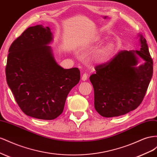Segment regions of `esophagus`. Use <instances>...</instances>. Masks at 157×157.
<instances>
[{
  "mask_svg": "<svg viewBox=\"0 0 157 157\" xmlns=\"http://www.w3.org/2000/svg\"><path fill=\"white\" fill-rule=\"evenodd\" d=\"M88 77H89V75L87 73H84L82 75V79L83 80V81H86V80L87 79V78H88Z\"/></svg>",
  "mask_w": 157,
  "mask_h": 157,
  "instance_id": "obj_1",
  "label": "esophagus"
}]
</instances>
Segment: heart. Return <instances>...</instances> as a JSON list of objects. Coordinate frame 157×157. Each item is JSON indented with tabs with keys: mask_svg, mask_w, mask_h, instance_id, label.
I'll return each mask as SVG.
<instances>
[{
	"mask_svg": "<svg viewBox=\"0 0 157 157\" xmlns=\"http://www.w3.org/2000/svg\"><path fill=\"white\" fill-rule=\"evenodd\" d=\"M117 48L114 41H109L98 51L93 57V60L97 63H103L113 56Z\"/></svg>",
	"mask_w": 157,
	"mask_h": 157,
	"instance_id": "obj_1",
	"label": "heart"
}]
</instances>
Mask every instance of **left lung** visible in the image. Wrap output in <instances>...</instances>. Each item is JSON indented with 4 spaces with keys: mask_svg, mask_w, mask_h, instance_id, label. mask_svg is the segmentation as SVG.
Segmentation results:
<instances>
[{
    "mask_svg": "<svg viewBox=\"0 0 157 157\" xmlns=\"http://www.w3.org/2000/svg\"><path fill=\"white\" fill-rule=\"evenodd\" d=\"M140 37V51H120L106 63L95 67L89 79L94 89L97 113L111 118L128 113L142 102L153 73V62L146 39ZM145 63L140 67L138 57Z\"/></svg>",
    "mask_w": 157,
    "mask_h": 157,
    "instance_id": "1",
    "label": "left lung"
}]
</instances>
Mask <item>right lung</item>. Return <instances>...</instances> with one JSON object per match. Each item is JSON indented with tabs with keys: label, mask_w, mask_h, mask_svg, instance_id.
Here are the masks:
<instances>
[{
	"label": "right lung",
	"mask_w": 157,
	"mask_h": 157,
	"mask_svg": "<svg viewBox=\"0 0 157 157\" xmlns=\"http://www.w3.org/2000/svg\"><path fill=\"white\" fill-rule=\"evenodd\" d=\"M52 41L48 27H29L12 43L6 66L8 86L21 110L47 120L62 113L67 96L80 79L78 68L57 64L47 45Z\"/></svg>",
	"instance_id": "1"
}]
</instances>
